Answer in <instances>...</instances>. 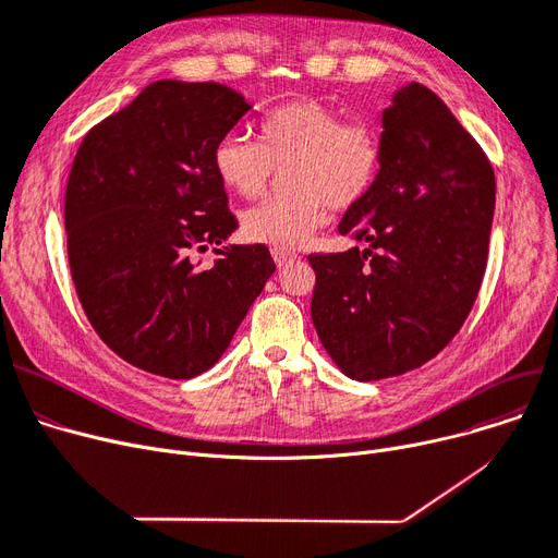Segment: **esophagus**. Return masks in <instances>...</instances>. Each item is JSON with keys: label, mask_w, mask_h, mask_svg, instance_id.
<instances>
[{"label": "esophagus", "mask_w": 558, "mask_h": 558, "mask_svg": "<svg viewBox=\"0 0 558 558\" xmlns=\"http://www.w3.org/2000/svg\"><path fill=\"white\" fill-rule=\"evenodd\" d=\"M271 255H274V259H276V267H278V269H280V267H287V264H291V262H296V259H299V253L282 251V248H274V251H271Z\"/></svg>", "instance_id": "obj_1"}]
</instances>
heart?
<instances>
[{
  "label": "heart",
  "instance_id": "1",
  "mask_svg": "<svg viewBox=\"0 0 558 558\" xmlns=\"http://www.w3.org/2000/svg\"><path fill=\"white\" fill-rule=\"evenodd\" d=\"M284 167L291 194L246 210L242 230L251 242L289 251L326 226L328 205L353 208L371 192L383 144L371 126L345 124L339 110L316 99H296L262 117L257 142L230 133L213 151L219 183L242 198L262 196Z\"/></svg>",
  "mask_w": 558,
  "mask_h": 558
}]
</instances>
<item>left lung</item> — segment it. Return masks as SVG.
<instances>
[{
    "mask_svg": "<svg viewBox=\"0 0 558 558\" xmlns=\"http://www.w3.org/2000/svg\"><path fill=\"white\" fill-rule=\"evenodd\" d=\"M383 167L339 232L368 246L310 255L312 320L357 383L436 357L471 312L486 269L495 173L429 87L412 81L383 112Z\"/></svg>",
    "mask_w": 558,
    "mask_h": 558,
    "instance_id": "obj_1",
    "label": "left lung"
}]
</instances>
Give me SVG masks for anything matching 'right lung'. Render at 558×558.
<instances>
[{"label":"right lung","mask_w":558,"mask_h":558,"mask_svg":"<svg viewBox=\"0 0 558 558\" xmlns=\"http://www.w3.org/2000/svg\"><path fill=\"white\" fill-rule=\"evenodd\" d=\"M251 110L221 83L162 78L78 146L65 232L72 280L93 328L129 364L171 379L213 368L276 271L238 230L213 169L217 142ZM217 245L201 268L191 255Z\"/></svg>","instance_id":"obj_1"}]
</instances>
